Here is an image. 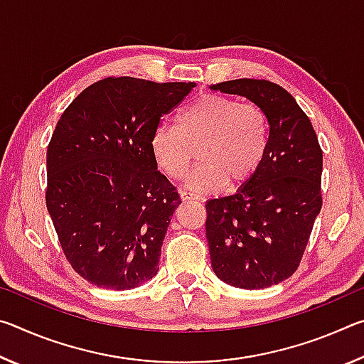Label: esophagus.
Listing matches in <instances>:
<instances>
[{
	"mask_svg": "<svg viewBox=\"0 0 364 364\" xmlns=\"http://www.w3.org/2000/svg\"><path fill=\"white\" fill-rule=\"evenodd\" d=\"M180 197H181V200H196L197 197L194 196V194H191V193H188V191H180Z\"/></svg>",
	"mask_w": 364,
	"mask_h": 364,
	"instance_id": "obj_1",
	"label": "esophagus"
}]
</instances>
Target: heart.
I'll return each instance as SVG.
<instances>
[{
    "label": "heart",
    "mask_w": 364,
    "mask_h": 364,
    "mask_svg": "<svg viewBox=\"0 0 364 364\" xmlns=\"http://www.w3.org/2000/svg\"><path fill=\"white\" fill-rule=\"evenodd\" d=\"M268 139V119L258 104L205 93L181 110L178 125L159 123L151 147L159 167L175 180L189 173L197 147L200 165L188 186L196 193H213L226 183L237 188L250 180L263 162Z\"/></svg>",
    "instance_id": "b5f03b06"
}]
</instances>
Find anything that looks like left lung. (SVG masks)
<instances>
[{
	"mask_svg": "<svg viewBox=\"0 0 364 364\" xmlns=\"http://www.w3.org/2000/svg\"><path fill=\"white\" fill-rule=\"evenodd\" d=\"M212 90L258 104L269 127L268 149L254 176L236 194L207 202L212 268L239 289L279 284L299 268L321 212V146L310 119L278 83L239 78Z\"/></svg>",
	"mask_w": 364,
	"mask_h": 364,
	"instance_id": "left-lung-1",
	"label": "left lung"
}]
</instances>
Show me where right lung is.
Wrapping results in <instances>:
<instances>
[{
    "label": "right lung",
    "instance_id": "right-lung-1",
    "mask_svg": "<svg viewBox=\"0 0 364 364\" xmlns=\"http://www.w3.org/2000/svg\"><path fill=\"white\" fill-rule=\"evenodd\" d=\"M194 86L107 77L60 115L46 152V207L65 258L91 284L128 291L159 271L181 200L151 139Z\"/></svg>",
    "mask_w": 364,
    "mask_h": 364
}]
</instances>
